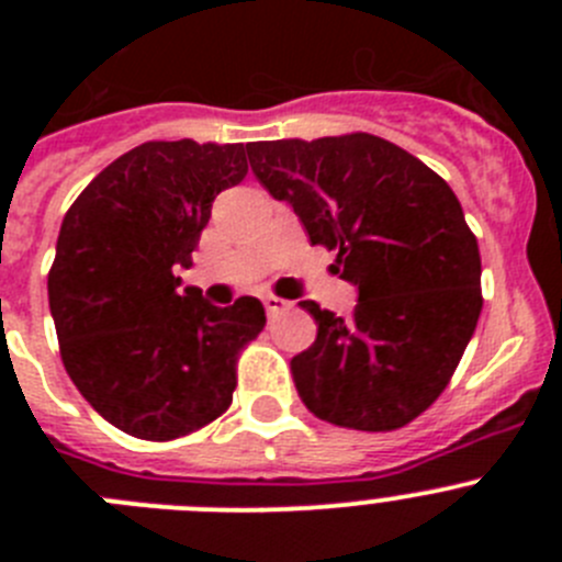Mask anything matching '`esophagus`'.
<instances>
[{"label": "esophagus", "mask_w": 562, "mask_h": 562, "mask_svg": "<svg viewBox=\"0 0 562 562\" xmlns=\"http://www.w3.org/2000/svg\"><path fill=\"white\" fill-rule=\"evenodd\" d=\"M265 310H267V315L276 317V315H281V312H290L292 304L278 295H265Z\"/></svg>", "instance_id": "1"}]
</instances>
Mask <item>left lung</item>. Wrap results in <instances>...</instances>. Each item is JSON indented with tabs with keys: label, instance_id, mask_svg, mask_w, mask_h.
<instances>
[{
	"label": "left lung",
	"instance_id": "1",
	"mask_svg": "<svg viewBox=\"0 0 562 562\" xmlns=\"http://www.w3.org/2000/svg\"><path fill=\"white\" fill-rule=\"evenodd\" d=\"M247 157L360 292L351 317L301 301L317 337L292 357L297 394L340 428H405L448 389L484 306L479 241L453 188L366 132L247 143Z\"/></svg>",
	"mask_w": 562,
	"mask_h": 562
}]
</instances>
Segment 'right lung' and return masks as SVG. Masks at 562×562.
<instances>
[{"label": "right lung", "mask_w": 562, "mask_h": 562, "mask_svg": "<svg viewBox=\"0 0 562 562\" xmlns=\"http://www.w3.org/2000/svg\"><path fill=\"white\" fill-rule=\"evenodd\" d=\"M247 177L241 143L148 140L109 162L61 222L47 295L64 369L114 428L171 441L225 414L236 362L265 329L258 297L207 304L177 267L225 188Z\"/></svg>", "instance_id": "1"}]
</instances>
